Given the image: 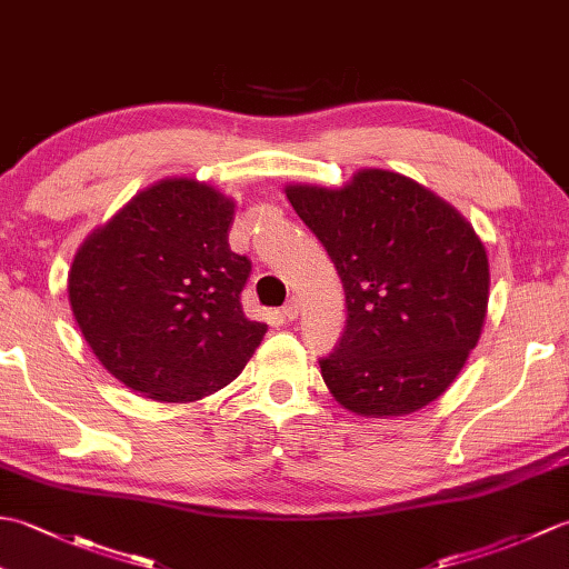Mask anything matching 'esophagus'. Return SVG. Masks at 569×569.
Returning <instances> with one entry per match:
<instances>
[{
    "instance_id": "34e87169",
    "label": "esophagus",
    "mask_w": 569,
    "mask_h": 569,
    "mask_svg": "<svg viewBox=\"0 0 569 569\" xmlns=\"http://www.w3.org/2000/svg\"><path fill=\"white\" fill-rule=\"evenodd\" d=\"M298 310H300V306H298V300L296 298H291L288 300V303L281 308V316H283V320H288V322H293L296 318H298Z\"/></svg>"
}]
</instances>
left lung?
Listing matches in <instances>:
<instances>
[{
    "label": "left lung",
    "instance_id": "obj_1",
    "mask_svg": "<svg viewBox=\"0 0 569 569\" xmlns=\"http://www.w3.org/2000/svg\"><path fill=\"white\" fill-rule=\"evenodd\" d=\"M296 214L328 251L347 322L322 379L359 416H403L442 396L477 347L489 261L465 217L398 173L340 190L293 186Z\"/></svg>",
    "mask_w": 569,
    "mask_h": 569
}]
</instances>
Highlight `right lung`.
<instances>
[{
  "label": "right lung",
  "instance_id": "add662e5",
  "mask_svg": "<svg viewBox=\"0 0 569 569\" xmlns=\"http://www.w3.org/2000/svg\"><path fill=\"white\" fill-rule=\"evenodd\" d=\"M234 204L188 178L161 180L92 232L68 293L84 342L129 389L198 401L239 377L266 335L241 310L251 261L229 249Z\"/></svg>",
  "mask_w": 569,
  "mask_h": 569
}]
</instances>
